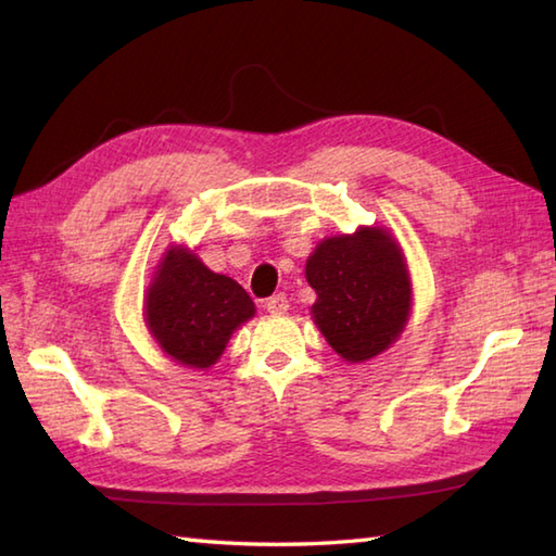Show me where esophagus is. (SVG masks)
<instances>
[{"instance_id":"obj_1","label":"esophagus","mask_w":556,"mask_h":556,"mask_svg":"<svg viewBox=\"0 0 556 556\" xmlns=\"http://www.w3.org/2000/svg\"><path fill=\"white\" fill-rule=\"evenodd\" d=\"M265 308H267V313H271V315H281V313H287V311H289V299H287V293H277V296L267 299Z\"/></svg>"}]
</instances>
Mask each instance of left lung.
<instances>
[{"label": "left lung", "instance_id": "left-lung-1", "mask_svg": "<svg viewBox=\"0 0 556 556\" xmlns=\"http://www.w3.org/2000/svg\"><path fill=\"white\" fill-rule=\"evenodd\" d=\"M305 279L317 293L313 320L344 361H370L404 332L410 277L387 229L361 227L325 239L305 263Z\"/></svg>", "mask_w": 556, "mask_h": 556}]
</instances>
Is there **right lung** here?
Here are the masks:
<instances>
[{
  "instance_id": "1",
  "label": "right lung",
  "mask_w": 556,
  "mask_h": 556,
  "mask_svg": "<svg viewBox=\"0 0 556 556\" xmlns=\"http://www.w3.org/2000/svg\"><path fill=\"white\" fill-rule=\"evenodd\" d=\"M255 315L245 289L203 265L188 248H169L146 296V325L157 346L186 368L219 361L236 327Z\"/></svg>"
}]
</instances>
